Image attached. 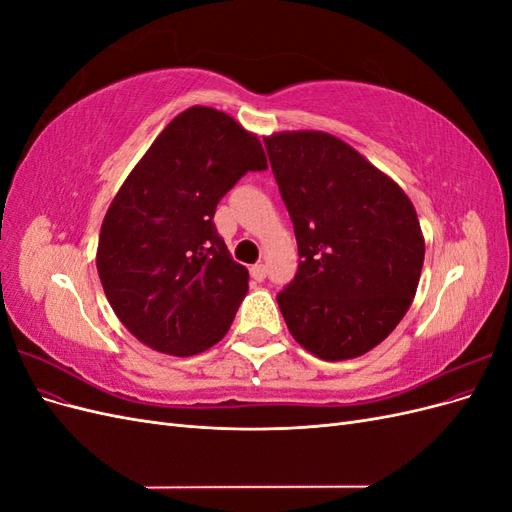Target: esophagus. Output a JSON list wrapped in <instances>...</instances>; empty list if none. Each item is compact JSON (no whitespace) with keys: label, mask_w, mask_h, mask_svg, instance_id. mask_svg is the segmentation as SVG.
<instances>
[{"label":"esophagus","mask_w":512,"mask_h":512,"mask_svg":"<svg viewBox=\"0 0 512 512\" xmlns=\"http://www.w3.org/2000/svg\"><path fill=\"white\" fill-rule=\"evenodd\" d=\"M250 273H252V277H254L256 282H262V280H265V277H267V267L260 262V265H254V267L250 269Z\"/></svg>","instance_id":"esophagus-1"}]
</instances>
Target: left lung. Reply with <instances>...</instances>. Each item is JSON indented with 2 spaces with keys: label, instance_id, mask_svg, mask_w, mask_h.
I'll return each mask as SVG.
<instances>
[{
  "label": "left lung",
  "instance_id": "8db88e82",
  "mask_svg": "<svg viewBox=\"0 0 512 512\" xmlns=\"http://www.w3.org/2000/svg\"><path fill=\"white\" fill-rule=\"evenodd\" d=\"M299 245V269L277 294L297 342L324 361L378 346L406 316L425 241L399 185L327 132L265 138Z\"/></svg>",
  "mask_w": 512,
  "mask_h": 512
}]
</instances>
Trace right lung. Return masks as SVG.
<instances>
[{"label":"right lung","mask_w":512,"mask_h":512,"mask_svg":"<svg viewBox=\"0 0 512 512\" xmlns=\"http://www.w3.org/2000/svg\"><path fill=\"white\" fill-rule=\"evenodd\" d=\"M265 168L258 138L209 106L177 115L134 166L106 211L96 265L136 339L192 356L228 333L250 273L230 258L213 215L245 173Z\"/></svg>","instance_id":"add662e5"}]
</instances>
